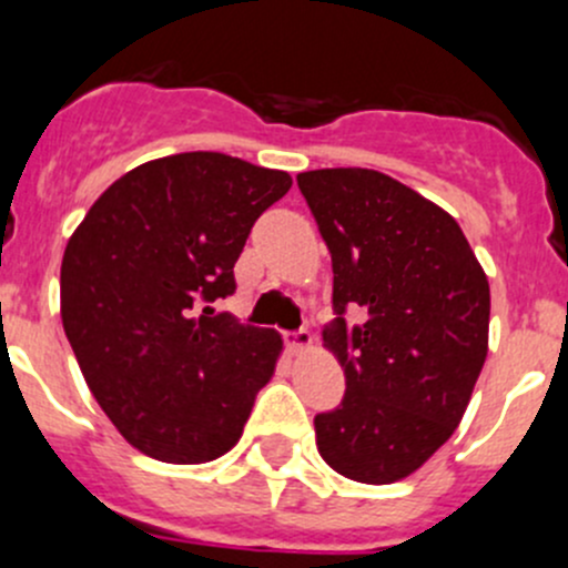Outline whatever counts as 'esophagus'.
<instances>
[{"mask_svg": "<svg viewBox=\"0 0 568 568\" xmlns=\"http://www.w3.org/2000/svg\"><path fill=\"white\" fill-rule=\"evenodd\" d=\"M285 343H288L291 354H305V352H311L313 335L307 329L291 332V335H285Z\"/></svg>", "mask_w": 568, "mask_h": 568, "instance_id": "1", "label": "esophagus"}]
</instances>
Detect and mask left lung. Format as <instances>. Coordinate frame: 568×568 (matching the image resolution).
Masks as SVG:
<instances>
[{"instance_id":"8db88e82","label":"left lung","mask_w":568,"mask_h":568,"mask_svg":"<svg viewBox=\"0 0 568 568\" xmlns=\"http://www.w3.org/2000/svg\"><path fill=\"white\" fill-rule=\"evenodd\" d=\"M296 183L332 255L324 346L346 374L341 406L316 415L318 454L359 484H393L462 423L489 352V280L459 222L395 178L335 168ZM348 306L366 316L352 331Z\"/></svg>"}]
</instances>
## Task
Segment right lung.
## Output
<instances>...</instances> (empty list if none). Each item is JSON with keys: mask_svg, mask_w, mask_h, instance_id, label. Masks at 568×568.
I'll return each instance as SVG.
<instances>
[{"mask_svg": "<svg viewBox=\"0 0 568 568\" xmlns=\"http://www.w3.org/2000/svg\"><path fill=\"white\" fill-rule=\"evenodd\" d=\"M288 189L283 170L175 153L118 178L68 239V343L90 393L140 454L205 464L242 437L283 337L211 302L236 291L233 266L252 225Z\"/></svg>", "mask_w": 568, "mask_h": 568, "instance_id": "1", "label": "right lung"}]
</instances>
